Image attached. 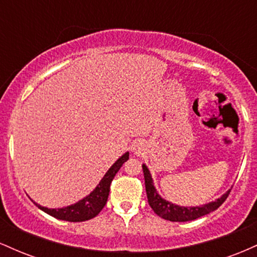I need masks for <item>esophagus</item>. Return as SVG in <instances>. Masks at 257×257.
I'll list each match as a JSON object with an SVG mask.
<instances>
[{
  "instance_id": "1",
  "label": "esophagus",
  "mask_w": 257,
  "mask_h": 257,
  "mask_svg": "<svg viewBox=\"0 0 257 257\" xmlns=\"http://www.w3.org/2000/svg\"><path fill=\"white\" fill-rule=\"evenodd\" d=\"M146 150H147V146H146V144L144 143L143 140L134 141V143L132 144V152H133V155L138 156V157L143 156L144 153L146 152Z\"/></svg>"
}]
</instances>
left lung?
I'll list each match as a JSON object with an SVG mask.
<instances>
[{
    "instance_id": "1",
    "label": "left lung",
    "mask_w": 257,
    "mask_h": 257,
    "mask_svg": "<svg viewBox=\"0 0 257 257\" xmlns=\"http://www.w3.org/2000/svg\"><path fill=\"white\" fill-rule=\"evenodd\" d=\"M143 170H144V176H145V186H146V193H147V199H149V204L152 208V210L155 211L158 216H161L162 219L173 221V222H186V221H192L198 219L200 216H204V215L211 213V211L216 210L219 206L225 202L229 192H231V188L228 191H226L220 198L213 200V202L205 203L203 205L198 206H184V205H178L175 203L169 202V200L164 199L161 194L158 193L157 188L155 187L153 184V179L151 173H150L149 168L145 163L143 164Z\"/></svg>"
}]
</instances>
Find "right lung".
I'll return each instance as SVG.
<instances>
[{"instance_id":"add662e5","label":"right lung","mask_w":257,"mask_h":257,"mask_svg":"<svg viewBox=\"0 0 257 257\" xmlns=\"http://www.w3.org/2000/svg\"><path fill=\"white\" fill-rule=\"evenodd\" d=\"M129 159V152H125L120 157L112 164L110 169L106 172L104 178L100 180V182L94 188L91 192L82 198L78 202L73 203L71 205L63 206V208H47V206L40 205L36 202H32L36 204L38 209L47 213L51 216L55 217L58 220L70 221V222H82V221H87L93 219L102 210L106 202H107L108 193H110V185L113 180L116 174L118 173L120 167L123 163Z\"/></svg>"}]
</instances>
